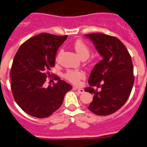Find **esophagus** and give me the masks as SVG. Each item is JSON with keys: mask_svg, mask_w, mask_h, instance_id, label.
I'll return each mask as SVG.
<instances>
[{"mask_svg": "<svg viewBox=\"0 0 147 147\" xmlns=\"http://www.w3.org/2000/svg\"><path fill=\"white\" fill-rule=\"evenodd\" d=\"M73 89H75V90H77V92L79 93V94H82V93L84 92V89H81V88L74 87Z\"/></svg>", "mask_w": 147, "mask_h": 147, "instance_id": "1", "label": "esophagus"}]
</instances>
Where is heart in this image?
I'll use <instances>...</instances> for the list:
<instances>
[{
  "label": "heart",
  "mask_w": 147,
  "mask_h": 147,
  "mask_svg": "<svg viewBox=\"0 0 147 147\" xmlns=\"http://www.w3.org/2000/svg\"><path fill=\"white\" fill-rule=\"evenodd\" d=\"M73 47L77 52V54L81 59H86L87 58H89V55H90V48L84 40H77L74 43ZM61 53H62V49H61L58 52L57 60L59 58ZM63 76L67 81L71 82L72 84H79L81 79L85 78V73L80 70L69 69L65 72Z\"/></svg>",
  "instance_id": "heart-1"
}]
</instances>
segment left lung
Listing matches in <instances>:
<instances>
[{
  "instance_id": "left-lung-1",
  "label": "left lung",
  "mask_w": 147,
  "mask_h": 147,
  "mask_svg": "<svg viewBox=\"0 0 147 147\" xmlns=\"http://www.w3.org/2000/svg\"><path fill=\"white\" fill-rule=\"evenodd\" d=\"M103 59L93 68L89 87L84 89L94 95L88 109L98 115L112 114L123 107L129 97L135 78L131 56L118 38L104 33L86 35ZM102 88L98 92L93 88Z\"/></svg>"
}]
</instances>
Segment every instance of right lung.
<instances>
[{
    "label": "right lung",
    "mask_w": 147,
    "mask_h": 147,
    "mask_svg": "<svg viewBox=\"0 0 147 147\" xmlns=\"http://www.w3.org/2000/svg\"><path fill=\"white\" fill-rule=\"evenodd\" d=\"M67 35L41 33L24 42L15 55L10 71L11 89L18 105L29 115L38 118L50 116L61 107L65 94L72 86L58 80L44 88L55 63V55Z\"/></svg>",
    "instance_id": "obj_1"
}]
</instances>
